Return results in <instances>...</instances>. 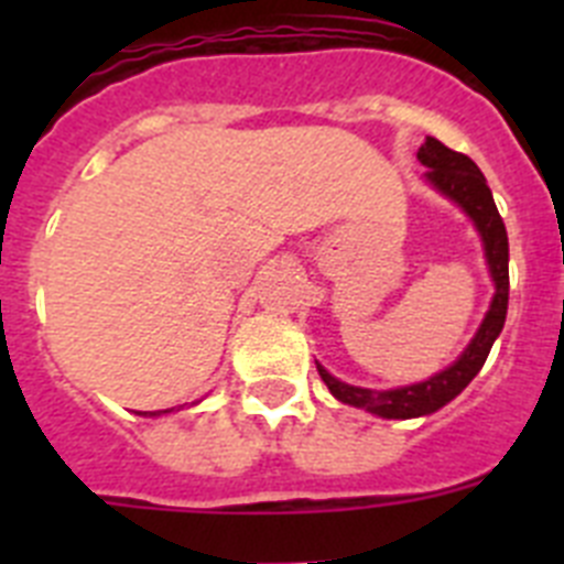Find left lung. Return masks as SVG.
I'll use <instances>...</instances> for the list:
<instances>
[{
  "mask_svg": "<svg viewBox=\"0 0 564 564\" xmlns=\"http://www.w3.org/2000/svg\"><path fill=\"white\" fill-rule=\"evenodd\" d=\"M417 161L426 166L423 181L430 183L437 194H443L446 200L455 203L480 234L488 276L495 282V296H491V305H488L475 338L466 344V350L446 370L435 372L426 381L406 383V387H395V390H367V387H352L347 381H338L336 376H330L316 361L318 376L327 383V390L333 392L336 401L350 403V406L370 412V415L392 417V421L432 415L441 406H446L452 398L460 395L471 383V378L482 370V364L491 352V344L497 341L502 325H506L508 311V234L482 172L475 166L471 158L452 152L437 138L423 141V147L417 149Z\"/></svg>",
  "mask_w": 564,
  "mask_h": 564,
  "instance_id": "obj_1",
  "label": "left lung"
}]
</instances>
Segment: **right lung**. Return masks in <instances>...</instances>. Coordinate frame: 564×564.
Instances as JSON below:
<instances>
[{
	"instance_id": "obj_1",
	"label": "right lung",
	"mask_w": 564,
	"mask_h": 564,
	"mask_svg": "<svg viewBox=\"0 0 564 564\" xmlns=\"http://www.w3.org/2000/svg\"><path fill=\"white\" fill-rule=\"evenodd\" d=\"M194 403H200V401H194ZM183 406H177V410H154V412H138V415H143V417H161V415H169V412H181Z\"/></svg>"
}]
</instances>
